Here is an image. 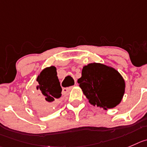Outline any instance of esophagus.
<instances>
[{"label":"esophagus","mask_w":147,"mask_h":147,"mask_svg":"<svg viewBox=\"0 0 147 147\" xmlns=\"http://www.w3.org/2000/svg\"><path fill=\"white\" fill-rule=\"evenodd\" d=\"M72 87H69V88H63L62 91V93L63 94H67L69 93L70 91L71 90Z\"/></svg>","instance_id":"1"}]
</instances>
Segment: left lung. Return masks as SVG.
Returning a JSON list of instances; mask_svg holds the SVG:
<instances>
[{"instance_id": "8db88e82", "label": "left lung", "mask_w": 147, "mask_h": 147, "mask_svg": "<svg viewBox=\"0 0 147 147\" xmlns=\"http://www.w3.org/2000/svg\"><path fill=\"white\" fill-rule=\"evenodd\" d=\"M78 83L92 105L105 110L118 105L125 94V82L122 75L113 67L100 63L83 66Z\"/></svg>"}]
</instances>
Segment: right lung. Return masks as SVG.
Returning a JSON list of instances; mask_svg holds the SVG:
<instances>
[{
    "label": "right lung",
    "instance_id": "add662e5",
    "mask_svg": "<svg viewBox=\"0 0 147 147\" xmlns=\"http://www.w3.org/2000/svg\"><path fill=\"white\" fill-rule=\"evenodd\" d=\"M38 84L36 89L40 94L31 96L33 107L37 112L49 113L59 103L62 88L54 65L46 67L37 77Z\"/></svg>",
    "mask_w": 147,
    "mask_h": 147
}]
</instances>
